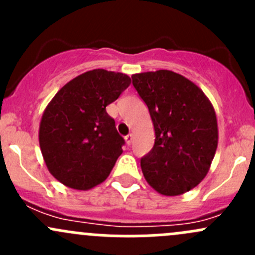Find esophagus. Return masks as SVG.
Listing matches in <instances>:
<instances>
[{
	"mask_svg": "<svg viewBox=\"0 0 255 255\" xmlns=\"http://www.w3.org/2000/svg\"><path fill=\"white\" fill-rule=\"evenodd\" d=\"M125 140H126V143L128 144V145H130V144H132V142H133V134H128V135H126V137H125Z\"/></svg>",
	"mask_w": 255,
	"mask_h": 255,
	"instance_id": "esophagus-1",
	"label": "esophagus"
}]
</instances>
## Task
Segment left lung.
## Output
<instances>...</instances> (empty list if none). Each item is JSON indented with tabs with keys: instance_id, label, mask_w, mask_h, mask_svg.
<instances>
[{
	"instance_id": "left-lung-1",
	"label": "left lung",
	"mask_w": 255,
	"mask_h": 255,
	"mask_svg": "<svg viewBox=\"0 0 255 255\" xmlns=\"http://www.w3.org/2000/svg\"><path fill=\"white\" fill-rule=\"evenodd\" d=\"M148 106L155 142L140 160L146 182L164 196H179L207 175L218 144L215 109L201 89L170 70L132 75Z\"/></svg>"
}]
</instances>
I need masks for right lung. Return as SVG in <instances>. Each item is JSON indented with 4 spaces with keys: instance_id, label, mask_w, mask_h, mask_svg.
<instances>
[{
    "instance_id": "right-lung-1",
    "label": "right lung",
    "mask_w": 255,
    "mask_h": 255,
    "mask_svg": "<svg viewBox=\"0 0 255 255\" xmlns=\"http://www.w3.org/2000/svg\"><path fill=\"white\" fill-rule=\"evenodd\" d=\"M130 84L126 74L95 69L64 85L43 112L39 145L49 173L70 189L104 182L125 139L106 107Z\"/></svg>"
}]
</instances>
